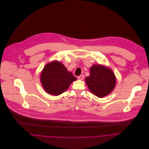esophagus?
Returning a JSON list of instances; mask_svg holds the SVG:
<instances>
[{
    "instance_id": "esophagus-1",
    "label": "esophagus",
    "mask_w": 149,
    "mask_h": 149,
    "mask_svg": "<svg viewBox=\"0 0 149 149\" xmlns=\"http://www.w3.org/2000/svg\"><path fill=\"white\" fill-rule=\"evenodd\" d=\"M77 79H79V80H83V79H84V75H80V76H78L77 77Z\"/></svg>"
}]
</instances>
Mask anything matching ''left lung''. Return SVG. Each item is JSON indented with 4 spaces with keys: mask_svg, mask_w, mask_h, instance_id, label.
<instances>
[{
    "mask_svg": "<svg viewBox=\"0 0 149 149\" xmlns=\"http://www.w3.org/2000/svg\"><path fill=\"white\" fill-rule=\"evenodd\" d=\"M90 72V76L86 77V83L93 95L102 98L113 91L116 80L110 69L100 65H95L91 68Z\"/></svg>",
    "mask_w": 149,
    "mask_h": 149,
    "instance_id": "1",
    "label": "left lung"
}]
</instances>
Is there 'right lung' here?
Here are the masks:
<instances>
[{"label": "right lung", "instance_id": "add662e5", "mask_svg": "<svg viewBox=\"0 0 149 149\" xmlns=\"http://www.w3.org/2000/svg\"><path fill=\"white\" fill-rule=\"evenodd\" d=\"M76 80L72 72L68 71L62 63L57 61L47 63L40 75V81L45 91L54 96L63 93Z\"/></svg>", "mask_w": 149, "mask_h": 149}]
</instances>
